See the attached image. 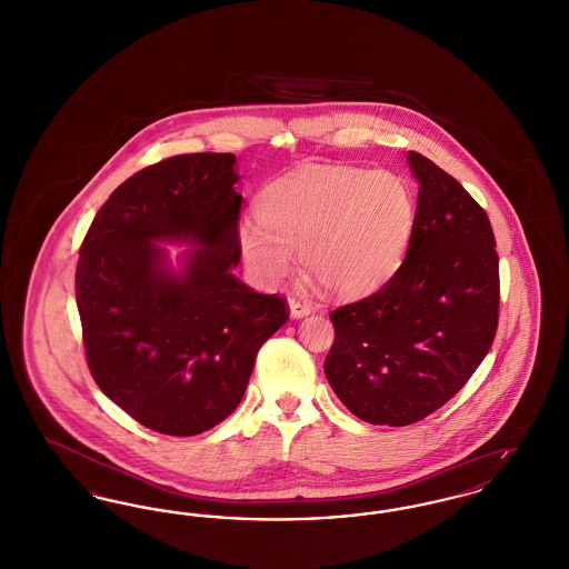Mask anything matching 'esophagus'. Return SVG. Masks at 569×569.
<instances>
[{"label": "esophagus", "instance_id": "34e87169", "mask_svg": "<svg viewBox=\"0 0 569 569\" xmlns=\"http://www.w3.org/2000/svg\"><path fill=\"white\" fill-rule=\"evenodd\" d=\"M288 307H290V316L292 318H305L313 311V305L309 300H302V298L290 297L288 298Z\"/></svg>", "mask_w": 569, "mask_h": 569}]
</instances>
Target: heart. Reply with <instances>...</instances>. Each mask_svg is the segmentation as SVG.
Masks as SVG:
<instances>
[{
	"instance_id": "b5f03b06",
	"label": "heart",
	"mask_w": 569,
	"mask_h": 569,
	"mask_svg": "<svg viewBox=\"0 0 569 569\" xmlns=\"http://www.w3.org/2000/svg\"><path fill=\"white\" fill-rule=\"evenodd\" d=\"M258 221L237 230L244 267L279 283L298 262L328 292L365 297L401 269L418 204L392 170L311 163L274 179L258 196Z\"/></svg>"
}]
</instances>
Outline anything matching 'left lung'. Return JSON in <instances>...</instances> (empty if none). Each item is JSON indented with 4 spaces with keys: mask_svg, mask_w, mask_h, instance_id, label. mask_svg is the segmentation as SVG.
<instances>
[{
    "mask_svg": "<svg viewBox=\"0 0 569 569\" xmlns=\"http://www.w3.org/2000/svg\"><path fill=\"white\" fill-rule=\"evenodd\" d=\"M418 217L401 269L330 313L325 373L365 422L407 427L448 403L485 360L499 322V256L487 211L409 151Z\"/></svg>",
    "mask_w": 569,
    "mask_h": 569,
    "instance_id": "8db88e82",
    "label": "left lung"
}]
</instances>
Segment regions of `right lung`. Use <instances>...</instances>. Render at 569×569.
I'll return each mask as SVG.
<instances>
[{
    "label": "right lung",
    "instance_id": "1",
    "mask_svg": "<svg viewBox=\"0 0 569 569\" xmlns=\"http://www.w3.org/2000/svg\"><path fill=\"white\" fill-rule=\"evenodd\" d=\"M232 153H186L110 193L81 244L77 305L89 371L142 427L174 437L213 429L243 399L262 343L288 302L232 269L243 196ZM156 242L198 246L179 272Z\"/></svg>",
    "mask_w": 569,
    "mask_h": 569
}]
</instances>
